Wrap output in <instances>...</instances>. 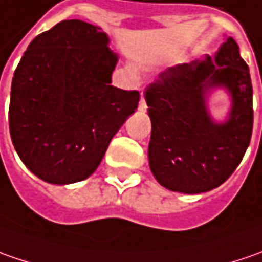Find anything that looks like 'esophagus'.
Instances as JSON below:
<instances>
[{"label": "esophagus", "mask_w": 262, "mask_h": 262, "mask_svg": "<svg viewBox=\"0 0 262 262\" xmlns=\"http://www.w3.org/2000/svg\"><path fill=\"white\" fill-rule=\"evenodd\" d=\"M138 109L141 111V112H146L147 105H146V100H144V97L141 96V99H140V105H138Z\"/></svg>", "instance_id": "1"}]
</instances>
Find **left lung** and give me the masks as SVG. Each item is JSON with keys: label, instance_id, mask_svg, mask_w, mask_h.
Returning <instances> with one entry per match:
<instances>
[{"label": "left lung", "instance_id": "8db88e82", "mask_svg": "<svg viewBox=\"0 0 262 262\" xmlns=\"http://www.w3.org/2000/svg\"><path fill=\"white\" fill-rule=\"evenodd\" d=\"M229 97V112L219 121L209 99ZM151 121L148 165L169 191L201 194L220 186L235 172L252 136V84L249 68L233 37L213 58L167 68L146 89Z\"/></svg>", "mask_w": 262, "mask_h": 262}]
</instances>
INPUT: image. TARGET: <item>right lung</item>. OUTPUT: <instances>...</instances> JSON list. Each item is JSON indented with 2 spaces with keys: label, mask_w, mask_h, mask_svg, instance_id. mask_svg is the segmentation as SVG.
Masks as SVG:
<instances>
[{
  "label": "right lung",
  "mask_w": 262,
  "mask_h": 262,
  "mask_svg": "<svg viewBox=\"0 0 262 262\" xmlns=\"http://www.w3.org/2000/svg\"><path fill=\"white\" fill-rule=\"evenodd\" d=\"M105 32L64 20L36 36L11 83L10 134L26 167L54 185L84 181L136 112L140 93L111 86L118 55Z\"/></svg>",
  "instance_id": "add662e5"
}]
</instances>
